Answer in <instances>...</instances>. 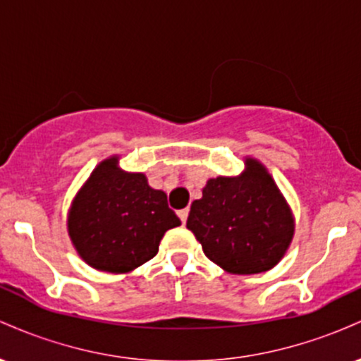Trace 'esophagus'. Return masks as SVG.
<instances>
[{"label": "esophagus", "instance_id": "1", "mask_svg": "<svg viewBox=\"0 0 361 361\" xmlns=\"http://www.w3.org/2000/svg\"><path fill=\"white\" fill-rule=\"evenodd\" d=\"M178 217L181 219V222L186 224V219H188V209H181V210H178Z\"/></svg>", "mask_w": 361, "mask_h": 361}]
</instances>
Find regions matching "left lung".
I'll list each match as a JSON object with an SVG mask.
<instances>
[{
    "label": "left lung",
    "instance_id": "obj_1",
    "mask_svg": "<svg viewBox=\"0 0 361 361\" xmlns=\"http://www.w3.org/2000/svg\"><path fill=\"white\" fill-rule=\"evenodd\" d=\"M186 227L207 258L235 275L270 270L293 235L290 209L255 159H246L241 176L207 181L202 198L192 204Z\"/></svg>",
    "mask_w": 361,
    "mask_h": 361
}]
</instances>
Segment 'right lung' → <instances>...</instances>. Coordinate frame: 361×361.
Returning <instances> with one entry per match:
<instances>
[{
    "mask_svg": "<svg viewBox=\"0 0 361 361\" xmlns=\"http://www.w3.org/2000/svg\"><path fill=\"white\" fill-rule=\"evenodd\" d=\"M180 224L166 193L151 188L140 173L120 171L117 157H110L78 193L68 229L86 263L123 273L154 258L164 233Z\"/></svg>",
    "mask_w": 361,
    "mask_h": 361,
    "instance_id": "obj_1",
    "label": "right lung"
}]
</instances>
